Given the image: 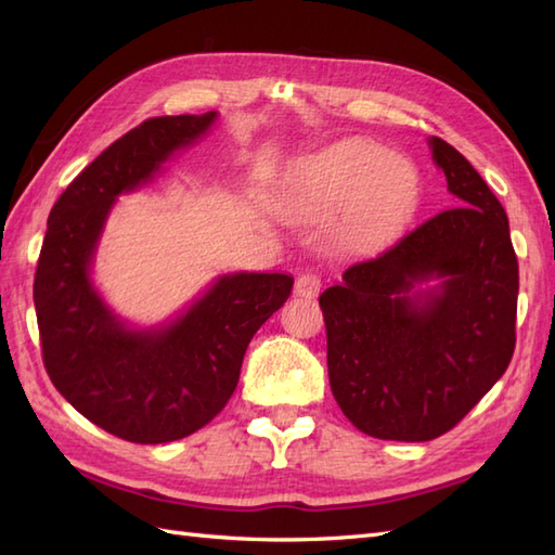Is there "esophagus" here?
I'll use <instances>...</instances> for the list:
<instances>
[{
    "instance_id": "esophagus-1",
    "label": "esophagus",
    "mask_w": 555,
    "mask_h": 555,
    "mask_svg": "<svg viewBox=\"0 0 555 555\" xmlns=\"http://www.w3.org/2000/svg\"><path fill=\"white\" fill-rule=\"evenodd\" d=\"M320 288H322V279L312 274V271H305V274L296 279V288L293 291H296V296L300 298H314L317 293H320Z\"/></svg>"
}]
</instances>
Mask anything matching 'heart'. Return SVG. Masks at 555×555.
Returning <instances> with one entry per match:
<instances>
[{
	"label": "heart",
	"instance_id": "heart-1",
	"mask_svg": "<svg viewBox=\"0 0 555 555\" xmlns=\"http://www.w3.org/2000/svg\"><path fill=\"white\" fill-rule=\"evenodd\" d=\"M305 195L317 209L346 199L340 233L346 241L370 245L391 238L412 217L420 199V176L403 157L350 140L322 152L305 171Z\"/></svg>",
	"mask_w": 555,
	"mask_h": 555
}]
</instances>
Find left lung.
<instances>
[{"label": "left lung", "instance_id": "1", "mask_svg": "<svg viewBox=\"0 0 555 555\" xmlns=\"http://www.w3.org/2000/svg\"><path fill=\"white\" fill-rule=\"evenodd\" d=\"M429 147L457 205L348 267L344 284L320 296L328 384L374 439L451 431L515 350L520 276L508 217L453 145L431 138Z\"/></svg>", "mask_w": 555, "mask_h": 555}]
</instances>
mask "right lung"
<instances>
[{
  "instance_id": "1",
  "label": "right lung",
  "mask_w": 555,
  "mask_h": 555,
  "mask_svg": "<svg viewBox=\"0 0 555 555\" xmlns=\"http://www.w3.org/2000/svg\"><path fill=\"white\" fill-rule=\"evenodd\" d=\"M215 121L207 112L135 126L68 183L47 219L33 284L44 370L82 417L133 443L183 439L215 420L235 391L247 344L293 288L288 274L238 271L169 324L131 328L92 286L116 195L155 179Z\"/></svg>"
}]
</instances>
